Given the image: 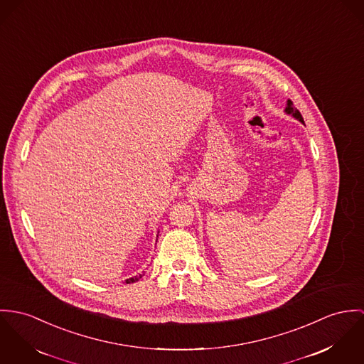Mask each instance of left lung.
Here are the masks:
<instances>
[{"mask_svg":"<svg viewBox=\"0 0 364 364\" xmlns=\"http://www.w3.org/2000/svg\"><path fill=\"white\" fill-rule=\"evenodd\" d=\"M284 112H286V114H290V116H293L296 120H299V122L304 124V120H303V117H301L300 112L293 106V102H291V100H287V105H286Z\"/></svg>","mask_w":364,"mask_h":364,"instance_id":"obj_1","label":"left lung"}]
</instances>
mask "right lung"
Masks as SVG:
<instances>
[{
	"label": "right lung",
	"mask_w": 364,
	"mask_h": 364,
	"mask_svg": "<svg viewBox=\"0 0 364 364\" xmlns=\"http://www.w3.org/2000/svg\"><path fill=\"white\" fill-rule=\"evenodd\" d=\"M144 274H145V272H142V274H139V275H136V277H132V278H129V279H127V281H125V283L136 282V281H139V279H141V278H142V277H144Z\"/></svg>",
	"instance_id": "1"
}]
</instances>
